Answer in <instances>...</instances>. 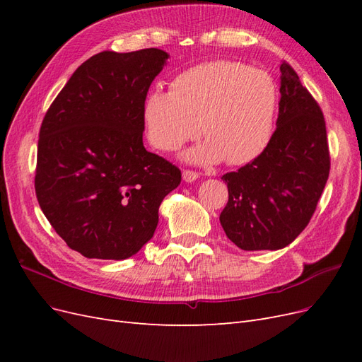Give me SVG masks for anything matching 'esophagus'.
<instances>
[{
    "label": "esophagus",
    "mask_w": 362,
    "mask_h": 362,
    "mask_svg": "<svg viewBox=\"0 0 362 362\" xmlns=\"http://www.w3.org/2000/svg\"><path fill=\"white\" fill-rule=\"evenodd\" d=\"M199 178V175L193 170H182V180L185 182H193Z\"/></svg>",
    "instance_id": "obj_1"
}]
</instances>
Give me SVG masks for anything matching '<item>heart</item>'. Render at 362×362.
Masks as SVG:
<instances>
[{"label": "heart", "instance_id": "obj_1", "mask_svg": "<svg viewBox=\"0 0 362 362\" xmlns=\"http://www.w3.org/2000/svg\"><path fill=\"white\" fill-rule=\"evenodd\" d=\"M276 112L278 89L267 72L214 60L175 75L169 92H149L141 124L149 145L163 152L180 149L202 128L206 140L185 152V160L242 166L269 146Z\"/></svg>", "mask_w": 362, "mask_h": 362}]
</instances>
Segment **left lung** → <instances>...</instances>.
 <instances>
[{
	"label": "left lung",
	"mask_w": 362,
	"mask_h": 362,
	"mask_svg": "<svg viewBox=\"0 0 362 362\" xmlns=\"http://www.w3.org/2000/svg\"><path fill=\"white\" fill-rule=\"evenodd\" d=\"M276 129L259 157L225 173L221 213L226 237L243 250H278L308 225L329 177V149L319 104L298 74L281 64Z\"/></svg>",
	"instance_id": "left-lung-1"
}]
</instances>
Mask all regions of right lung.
<instances>
[{
  "label": "right lung",
  "mask_w": 362,
  "mask_h": 362,
  "mask_svg": "<svg viewBox=\"0 0 362 362\" xmlns=\"http://www.w3.org/2000/svg\"><path fill=\"white\" fill-rule=\"evenodd\" d=\"M158 48L86 60L40 127L35 187L56 233L86 258L127 259L156 233L181 170L144 146L141 105L166 66Z\"/></svg>",
  "instance_id": "1"
}]
</instances>
